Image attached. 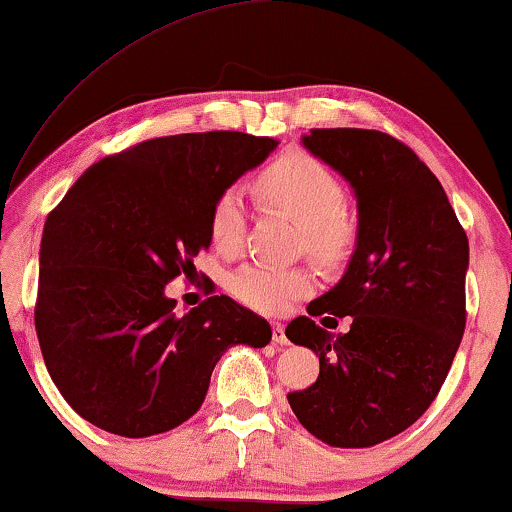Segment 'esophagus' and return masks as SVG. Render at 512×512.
<instances>
[{
  "mask_svg": "<svg viewBox=\"0 0 512 512\" xmlns=\"http://www.w3.org/2000/svg\"><path fill=\"white\" fill-rule=\"evenodd\" d=\"M272 342H275V345H286V342H289V338H286V328L284 324H279V321L272 324Z\"/></svg>",
  "mask_w": 512,
  "mask_h": 512,
  "instance_id": "1",
  "label": "esophagus"
}]
</instances>
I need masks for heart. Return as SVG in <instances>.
Returning a JSON list of instances; mask_svg holds the SVG:
<instances>
[{"label": "heart", "mask_w": 512, "mask_h": 512, "mask_svg": "<svg viewBox=\"0 0 512 512\" xmlns=\"http://www.w3.org/2000/svg\"><path fill=\"white\" fill-rule=\"evenodd\" d=\"M256 195L265 205L289 214L300 226V244L314 261L335 265L354 247L356 223L345 209L340 179L303 149H291L265 167L256 179ZM242 195L235 188L219 193L209 212V235L214 247L233 254L244 235ZM312 275L305 268H279L249 263L230 277V293L242 305L263 314L284 312L312 291Z\"/></svg>", "instance_id": "heart-1"}]
</instances>
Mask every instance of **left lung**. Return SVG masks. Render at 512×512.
I'll return each instance as SVG.
<instances>
[{
    "mask_svg": "<svg viewBox=\"0 0 512 512\" xmlns=\"http://www.w3.org/2000/svg\"><path fill=\"white\" fill-rule=\"evenodd\" d=\"M303 146L354 188L359 233L340 282L286 326L319 356L317 382L286 398L314 438L370 447L415 424L450 373L466 328L468 237L436 174L391 135L317 128ZM321 313L353 326L328 334L311 321Z\"/></svg>",
    "mask_w": 512,
    "mask_h": 512,
    "instance_id": "obj_1",
    "label": "left lung"
}]
</instances>
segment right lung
Masks as SVG:
<instances>
[{
    "label": "right lung",
    "mask_w": 512,
    "mask_h": 512,
    "mask_svg": "<svg viewBox=\"0 0 512 512\" xmlns=\"http://www.w3.org/2000/svg\"><path fill=\"white\" fill-rule=\"evenodd\" d=\"M247 132L146 139L90 165L48 214L34 326L48 375L90 424L156 436L200 410L216 361L270 324L228 296L177 314L165 296L209 249L219 193L277 149Z\"/></svg>",
    "instance_id": "add662e5"
}]
</instances>
